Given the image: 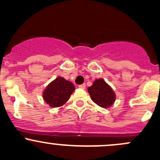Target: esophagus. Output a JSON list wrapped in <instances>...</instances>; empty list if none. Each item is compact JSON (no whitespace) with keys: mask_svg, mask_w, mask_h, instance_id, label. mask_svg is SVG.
<instances>
[{"mask_svg":"<svg viewBox=\"0 0 160 160\" xmlns=\"http://www.w3.org/2000/svg\"><path fill=\"white\" fill-rule=\"evenodd\" d=\"M85 88H86V85L84 83H83L81 85H79V88H80V89H85Z\"/></svg>","mask_w":160,"mask_h":160,"instance_id":"esophagus-1","label":"esophagus"}]
</instances>
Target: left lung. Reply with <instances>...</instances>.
Here are the masks:
<instances>
[{
  "label": "left lung",
  "mask_w": 160,
  "mask_h": 160,
  "mask_svg": "<svg viewBox=\"0 0 160 160\" xmlns=\"http://www.w3.org/2000/svg\"><path fill=\"white\" fill-rule=\"evenodd\" d=\"M88 90L92 101L101 108L111 107L115 101L116 96L114 90L101 78L94 80L93 85L89 87Z\"/></svg>",
  "instance_id": "1"
}]
</instances>
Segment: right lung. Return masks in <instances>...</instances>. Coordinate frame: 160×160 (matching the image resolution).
Returning <instances> with one entry per match:
<instances>
[{
	"label": "right lung",
	"mask_w": 160,
	"mask_h": 160,
	"mask_svg": "<svg viewBox=\"0 0 160 160\" xmlns=\"http://www.w3.org/2000/svg\"><path fill=\"white\" fill-rule=\"evenodd\" d=\"M74 90L75 87L72 82L58 77L44 90L43 99L50 107H61L68 101Z\"/></svg>",
	"instance_id": "1"
}]
</instances>
